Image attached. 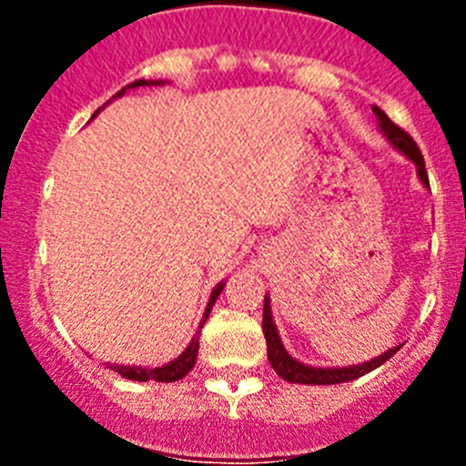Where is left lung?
Segmentation results:
<instances>
[{"label":"left lung","instance_id":"obj_1","mask_svg":"<svg viewBox=\"0 0 466 466\" xmlns=\"http://www.w3.org/2000/svg\"><path fill=\"white\" fill-rule=\"evenodd\" d=\"M373 116H376L378 130L387 137V142L392 144L394 149L399 154H403L406 158L410 160L415 166V172H418V179L425 187H430V179H427V170H425V158L420 154L418 144L413 142L409 133H403L401 127L394 126L387 114L378 106H373ZM263 336H266V345H268V361L270 366L275 369L282 380L287 382H299V385H339V382H350L357 380V378L366 376L369 371L378 369V366L385 364L390 357H394L401 350V345L397 348H390L382 355L373 357L369 361H361V364H350V366H312V364H303V361L294 360V357L284 350L282 339H279L278 327L273 322V310H270V296L266 294L263 299Z\"/></svg>","mask_w":466,"mask_h":466}]
</instances>
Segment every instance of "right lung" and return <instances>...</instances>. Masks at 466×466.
I'll return each instance as SVG.
<instances>
[{"instance_id":"add662e5","label":"right lung","mask_w":466,"mask_h":466,"mask_svg":"<svg viewBox=\"0 0 466 466\" xmlns=\"http://www.w3.org/2000/svg\"><path fill=\"white\" fill-rule=\"evenodd\" d=\"M163 84H166V81L137 79V81H133V84H127L126 88L118 90V93L114 95V100H116V97H121V95L126 93L127 88H139V86H163ZM95 114H100V109L95 111ZM95 114H93V118H95ZM224 287H226V282H219L212 289V294H209V300H208V308H205L203 319H200V327H198L196 336H193L191 343L187 345V350H184L182 355L177 357V360L167 361V364H163V366H156V369H144V366H130V364H109L111 371H116L118 376L127 378V380H137V382H147V380L175 382V380H182V378L187 376L188 371H191L193 366H196L198 348H200V343H198V339H200V329H203L205 322H208L209 310H212V306L217 303V299H219V294H221V289H224Z\"/></svg>"}]
</instances>
